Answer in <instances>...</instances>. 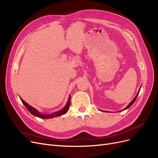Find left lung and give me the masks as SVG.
<instances>
[{
  "label": "left lung",
  "mask_w": 158,
  "mask_h": 158,
  "mask_svg": "<svg viewBox=\"0 0 158 158\" xmlns=\"http://www.w3.org/2000/svg\"><path fill=\"white\" fill-rule=\"evenodd\" d=\"M139 92H140V91H139ZM139 92H138V94H137V95H136V97H135V98H134V99H132V102H131L130 103H129V104H128V106H127V107H126V108H125V109H123V110H125V109H127L129 108V107H131V106H132V104H133L134 103H135V102L136 101V98H137V96H138V94H139Z\"/></svg>",
  "instance_id": "left-lung-1"
}]
</instances>
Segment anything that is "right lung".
Listing matches in <instances>:
<instances>
[{"label":"right lung","instance_id":"obj_1","mask_svg":"<svg viewBox=\"0 0 158 158\" xmlns=\"http://www.w3.org/2000/svg\"><path fill=\"white\" fill-rule=\"evenodd\" d=\"M20 99H21L22 102L23 103V104L24 105L25 107L27 108V109L33 114V115H34L37 117H40L41 118H53L55 117L60 116V115H62V114H64L69 111V107H70V96H69L68 102H67V103H66V106L64 107V109L60 110V111H57V112H55L54 113H52L50 114H41L40 113L38 112L34 107H33L30 106V105H28L26 102L23 101V100L21 98H20Z\"/></svg>","mask_w":158,"mask_h":158}]
</instances>
